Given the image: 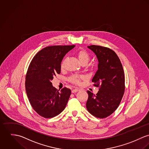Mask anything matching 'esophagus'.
Segmentation results:
<instances>
[{"instance_id":"obj_1","label":"esophagus","mask_w":149,"mask_h":149,"mask_svg":"<svg viewBox=\"0 0 149 149\" xmlns=\"http://www.w3.org/2000/svg\"><path fill=\"white\" fill-rule=\"evenodd\" d=\"M79 91V89H78V88H75V89H74V90H72V93H77V92H78V91Z\"/></svg>"}]
</instances>
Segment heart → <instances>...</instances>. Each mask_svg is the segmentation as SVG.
<instances>
[{"instance_id": "b5f03b06", "label": "heart", "mask_w": 149, "mask_h": 149, "mask_svg": "<svg viewBox=\"0 0 149 149\" xmlns=\"http://www.w3.org/2000/svg\"><path fill=\"white\" fill-rule=\"evenodd\" d=\"M77 56L78 58V59L79 61V62L81 63L84 62H88V61L90 59V56L88 55V54L85 51V50H80L77 52ZM65 61L63 60L62 63H61V67L62 68H64L65 66ZM84 79V77H79L78 75H73L72 77H71L70 78V81L71 82L74 84H78L81 83V80Z\"/></svg>"}]
</instances>
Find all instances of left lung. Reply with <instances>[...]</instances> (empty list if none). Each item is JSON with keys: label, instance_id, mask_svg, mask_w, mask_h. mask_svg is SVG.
Segmentation results:
<instances>
[{"label": "left lung", "instance_id": "8db88e82", "mask_svg": "<svg viewBox=\"0 0 149 149\" xmlns=\"http://www.w3.org/2000/svg\"><path fill=\"white\" fill-rule=\"evenodd\" d=\"M87 47L98 59V70L92 82L96 87L100 85V87L96 95L87 91L88 98L86 108L93 116L104 118L116 111L123 97L125 88L124 71L114 51L95 45Z\"/></svg>", "mask_w": 149, "mask_h": 149}]
</instances>
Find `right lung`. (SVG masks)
<instances>
[{"mask_svg":"<svg viewBox=\"0 0 149 149\" xmlns=\"http://www.w3.org/2000/svg\"><path fill=\"white\" fill-rule=\"evenodd\" d=\"M75 46H52L38 52L29 67L25 87L33 110L41 116L51 118L59 115L66 106L71 90L60 91L51 81L61 73V62L67 53Z\"/></svg>","mask_w":149,"mask_h":149,"instance_id":"right-lung-1","label":"right lung"}]
</instances>
